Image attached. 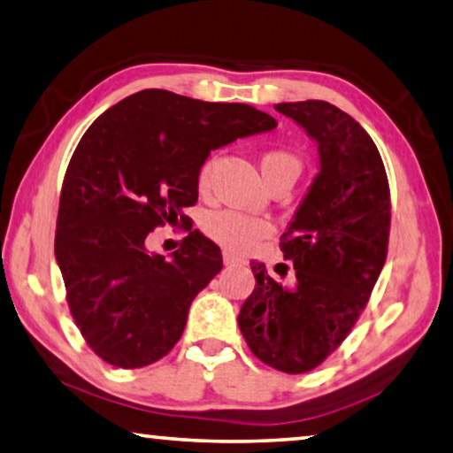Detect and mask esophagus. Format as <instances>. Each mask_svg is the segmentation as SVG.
<instances>
[{"label": "esophagus", "mask_w": 453, "mask_h": 453, "mask_svg": "<svg viewBox=\"0 0 453 453\" xmlns=\"http://www.w3.org/2000/svg\"><path fill=\"white\" fill-rule=\"evenodd\" d=\"M222 261H225V265H239V263H242L241 257L228 253V250H225V253H222Z\"/></svg>", "instance_id": "34e87169"}]
</instances>
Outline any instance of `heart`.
<instances>
[{
	"mask_svg": "<svg viewBox=\"0 0 453 453\" xmlns=\"http://www.w3.org/2000/svg\"><path fill=\"white\" fill-rule=\"evenodd\" d=\"M214 159H206L203 168L198 172V186L200 190H206L208 182H211V172H212ZM263 178L271 180L280 176H299L302 170V162L296 154H291L289 150H267L259 159ZM204 233L211 236L214 242H219L220 247L226 250H234V253H245L250 247H255L257 242L267 239L273 233V225L267 219L261 217H249V214L234 212V211H220L208 214L204 220Z\"/></svg>",
	"mask_w": 453,
	"mask_h": 453,
	"instance_id": "b5f03b06",
	"label": "heart"
}]
</instances>
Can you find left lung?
I'll use <instances>...</instances> for the list:
<instances>
[{
  "instance_id": "1",
  "label": "left lung",
  "mask_w": 453,
  "mask_h": 453,
  "mask_svg": "<svg viewBox=\"0 0 453 453\" xmlns=\"http://www.w3.org/2000/svg\"><path fill=\"white\" fill-rule=\"evenodd\" d=\"M275 109L316 139L319 173L280 241L296 283L285 288L250 263L257 285L239 328L261 363L302 374L344 342L371 299L387 259L391 190L377 145L344 111L326 101Z\"/></svg>"
}]
</instances>
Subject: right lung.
I'll return each mask as SVG.
<instances>
[{
  "label": "right lung",
  "instance_id": "add662e5",
  "mask_svg": "<svg viewBox=\"0 0 453 453\" xmlns=\"http://www.w3.org/2000/svg\"><path fill=\"white\" fill-rule=\"evenodd\" d=\"M277 127L245 103H206L145 88L85 131L60 190L54 253L76 326L96 357L119 368L164 358L192 299L222 269L220 249L192 225L172 259L148 253L164 225H186L198 172L212 150Z\"/></svg>",
  "mask_w": 453,
  "mask_h": 453
}]
</instances>
